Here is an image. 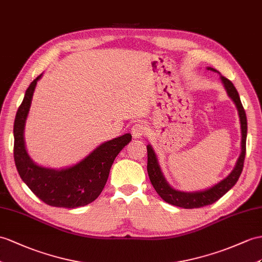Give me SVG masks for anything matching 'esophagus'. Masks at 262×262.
I'll return each mask as SVG.
<instances>
[{"instance_id": "34e87169", "label": "esophagus", "mask_w": 262, "mask_h": 262, "mask_svg": "<svg viewBox=\"0 0 262 262\" xmlns=\"http://www.w3.org/2000/svg\"><path fill=\"white\" fill-rule=\"evenodd\" d=\"M131 132H132L133 138L141 139V138H143L146 135V125L144 123H142V122L136 123L135 125L132 126Z\"/></svg>"}]
</instances>
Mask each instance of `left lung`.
Wrapping results in <instances>:
<instances>
[{"label": "left lung", "instance_id": "1", "mask_svg": "<svg viewBox=\"0 0 262 262\" xmlns=\"http://www.w3.org/2000/svg\"><path fill=\"white\" fill-rule=\"evenodd\" d=\"M210 71L219 73L213 68H207ZM220 79L223 86H225L228 97L230 98L234 105L237 106L238 114L240 118V126H241V153L235 163L233 170L227 176L225 179L221 180L214 186L210 187L206 190L200 191H192V192H186V191H180L174 188H172L169 182L165 179L163 172L161 170L160 164L157 157V153L153 150L152 145H146L148 150V174L153 188L156 189L157 193L160 195L162 199L170 203L172 206L180 207L184 209H193V208H201L205 206L212 205L213 202L219 200L222 195H225L229 190H230L235 183H237L239 177L244 169V161L246 157V140H247V117L244 106H242L241 100L239 97L238 91L235 90L234 85L230 80H228L225 76H222L220 73Z\"/></svg>", "mask_w": 262, "mask_h": 262}]
</instances>
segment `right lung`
<instances>
[{
  "label": "right lung",
  "instance_id": "obj_1",
  "mask_svg": "<svg viewBox=\"0 0 262 262\" xmlns=\"http://www.w3.org/2000/svg\"><path fill=\"white\" fill-rule=\"evenodd\" d=\"M42 74L31 83L16 112L14 121V161L18 174L30 190L52 207L74 209L94 201L103 190L114 159L131 141L130 133L101 143L90 155L71 167L46 168L36 164L27 151L25 123L33 93Z\"/></svg>",
  "mask_w": 262,
  "mask_h": 262
}]
</instances>
